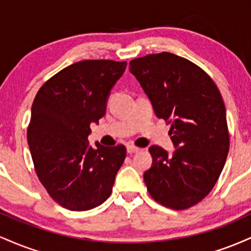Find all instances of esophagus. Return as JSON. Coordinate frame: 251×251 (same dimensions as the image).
<instances>
[{"label":"esophagus","instance_id":"34e87169","mask_svg":"<svg viewBox=\"0 0 251 251\" xmlns=\"http://www.w3.org/2000/svg\"><path fill=\"white\" fill-rule=\"evenodd\" d=\"M126 150H127V153H129V154L137 153V152L140 151L139 148H135V146H132V145L126 146Z\"/></svg>","mask_w":251,"mask_h":251}]
</instances>
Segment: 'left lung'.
<instances>
[{
    "mask_svg": "<svg viewBox=\"0 0 251 251\" xmlns=\"http://www.w3.org/2000/svg\"><path fill=\"white\" fill-rule=\"evenodd\" d=\"M153 106L171 124L172 154L160 146L149 149L152 165L144 181L154 201L184 210L200 203L220 177L229 152L226 106L212 79L197 65L168 51L129 62Z\"/></svg>",
    "mask_w": 251,
    "mask_h": 251,
    "instance_id": "left-lung-1",
    "label": "left lung"
}]
</instances>
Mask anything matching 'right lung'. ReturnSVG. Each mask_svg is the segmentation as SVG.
<instances>
[{"mask_svg":"<svg viewBox=\"0 0 251 251\" xmlns=\"http://www.w3.org/2000/svg\"><path fill=\"white\" fill-rule=\"evenodd\" d=\"M127 62L83 60L63 68L37 92L28 145L40 181L63 208L86 211L111 196L126 148L89 146L91 124L106 113L111 89Z\"/></svg>","mask_w":251,"mask_h":251,"instance_id":"add662e5","label":"right lung"}]
</instances>
